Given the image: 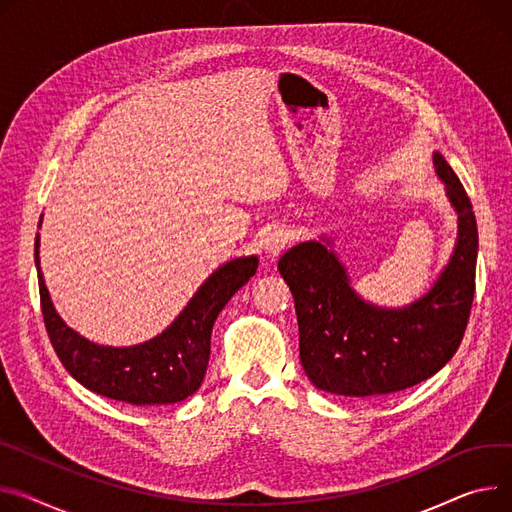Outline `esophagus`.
Returning <instances> with one entry per match:
<instances>
[{
    "instance_id": "obj_1",
    "label": "esophagus",
    "mask_w": 512,
    "mask_h": 512,
    "mask_svg": "<svg viewBox=\"0 0 512 512\" xmlns=\"http://www.w3.org/2000/svg\"><path fill=\"white\" fill-rule=\"evenodd\" d=\"M288 243H290V232L286 228H274L269 230L263 238V251L267 257L276 259L286 249Z\"/></svg>"
}]
</instances>
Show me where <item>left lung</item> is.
I'll use <instances>...</instances> for the list:
<instances>
[{
	"instance_id": "obj_1",
	"label": "left lung",
	"mask_w": 512,
	"mask_h": 512,
	"mask_svg": "<svg viewBox=\"0 0 512 512\" xmlns=\"http://www.w3.org/2000/svg\"><path fill=\"white\" fill-rule=\"evenodd\" d=\"M432 162L457 214V241L432 288L414 302L364 300L327 234L280 257L278 269L296 306L300 362L321 391L344 397L403 391L430 379L461 344L475 292L478 224L449 162L440 152Z\"/></svg>"
}]
</instances>
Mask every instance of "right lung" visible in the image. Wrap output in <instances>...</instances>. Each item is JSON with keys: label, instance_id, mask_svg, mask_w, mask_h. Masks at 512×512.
<instances>
[{"label": "right lung", "instance_id": "obj_1", "mask_svg": "<svg viewBox=\"0 0 512 512\" xmlns=\"http://www.w3.org/2000/svg\"><path fill=\"white\" fill-rule=\"evenodd\" d=\"M43 220V218H41ZM41 236L34 243L41 306L51 344L72 377L86 389L131 405H170L193 395L206 377L214 321L226 302L257 271V255L220 265L162 333L135 346H100L59 317L41 271Z\"/></svg>", "mask_w": 512, "mask_h": 512}]
</instances>
